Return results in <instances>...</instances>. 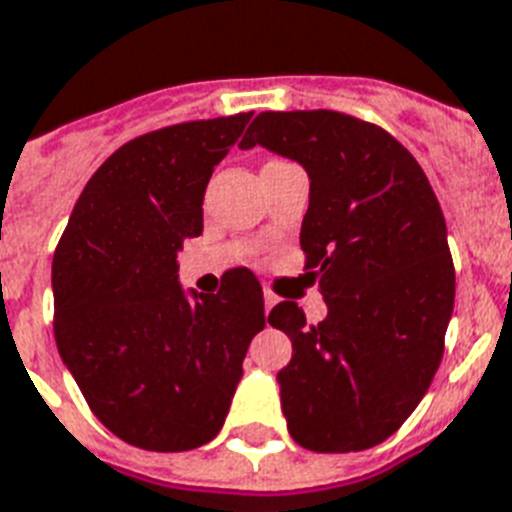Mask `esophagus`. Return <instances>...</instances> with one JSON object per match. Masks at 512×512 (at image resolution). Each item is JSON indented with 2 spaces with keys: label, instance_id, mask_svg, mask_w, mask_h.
<instances>
[{
  "label": "esophagus",
  "instance_id": "esophagus-1",
  "mask_svg": "<svg viewBox=\"0 0 512 512\" xmlns=\"http://www.w3.org/2000/svg\"><path fill=\"white\" fill-rule=\"evenodd\" d=\"M275 304H277L275 293H272V290H264V309H267V312H269V309H272V306H275Z\"/></svg>",
  "mask_w": 512,
  "mask_h": 512
}]
</instances>
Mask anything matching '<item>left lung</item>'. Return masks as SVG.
Instances as JSON below:
<instances>
[{
  "label": "left lung",
  "mask_w": 512,
  "mask_h": 512,
  "mask_svg": "<svg viewBox=\"0 0 512 512\" xmlns=\"http://www.w3.org/2000/svg\"><path fill=\"white\" fill-rule=\"evenodd\" d=\"M261 145L309 174L301 224L306 269L327 317L296 301L269 312L293 357L277 372L296 444L359 452L410 418L444 357L455 264L428 177L386 129L338 110L259 113L240 147Z\"/></svg>",
  "instance_id": "left-lung-1"
}]
</instances>
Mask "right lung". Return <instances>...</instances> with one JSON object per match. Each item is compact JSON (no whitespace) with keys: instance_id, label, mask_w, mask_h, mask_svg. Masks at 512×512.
<instances>
[{"instance_id":"obj_1","label":"right lung","mask_w":512,"mask_h":512,"mask_svg":"<svg viewBox=\"0 0 512 512\" xmlns=\"http://www.w3.org/2000/svg\"><path fill=\"white\" fill-rule=\"evenodd\" d=\"M251 116L174 124L118 147L55 248L57 351L89 410L132 447L185 452L214 439L267 322L248 269L192 301L177 282V253L203 232L208 179Z\"/></svg>"}]
</instances>
